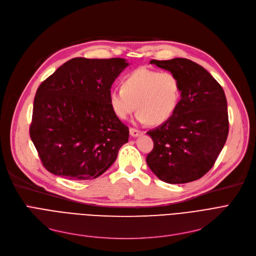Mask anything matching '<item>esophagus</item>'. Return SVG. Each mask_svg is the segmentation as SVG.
<instances>
[{
    "instance_id": "obj_1",
    "label": "esophagus",
    "mask_w": 256,
    "mask_h": 256,
    "mask_svg": "<svg viewBox=\"0 0 256 256\" xmlns=\"http://www.w3.org/2000/svg\"><path fill=\"white\" fill-rule=\"evenodd\" d=\"M141 130H136V128H130V136L132 137H138V136H140L141 135Z\"/></svg>"
}]
</instances>
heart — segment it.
<instances>
[{"mask_svg":"<svg viewBox=\"0 0 256 256\" xmlns=\"http://www.w3.org/2000/svg\"><path fill=\"white\" fill-rule=\"evenodd\" d=\"M180 98V85L176 74L145 67L130 72L121 88L109 92V104L115 116L124 120L136 108V120L140 124L165 122L176 111Z\"/></svg>","mask_w":256,"mask_h":256,"instance_id":"obj_1","label":"heart"}]
</instances>
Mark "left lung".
<instances>
[{
  "label": "left lung",
  "instance_id": "left-lung-1",
  "mask_svg": "<svg viewBox=\"0 0 256 256\" xmlns=\"http://www.w3.org/2000/svg\"><path fill=\"white\" fill-rule=\"evenodd\" d=\"M176 74L180 100L173 115L147 132L154 150L146 163L167 184H186L202 178L214 166L228 136L225 93L202 66L184 58L152 60Z\"/></svg>",
  "mask_w": 256,
  "mask_h": 256
}]
</instances>
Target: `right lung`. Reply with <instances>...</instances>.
Returning a JSON list of instances; mask_svg holds the SVG:
<instances>
[{
  "label": "right lung",
  "mask_w": 256,
  "mask_h": 256,
  "mask_svg": "<svg viewBox=\"0 0 256 256\" xmlns=\"http://www.w3.org/2000/svg\"><path fill=\"white\" fill-rule=\"evenodd\" d=\"M126 66L121 58H74L40 84L30 137L48 171L93 180L115 162L130 130L111 110L109 92Z\"/></svg>",
  "instance_id": "right-lung-1"
}]
</instances>
